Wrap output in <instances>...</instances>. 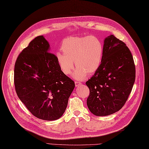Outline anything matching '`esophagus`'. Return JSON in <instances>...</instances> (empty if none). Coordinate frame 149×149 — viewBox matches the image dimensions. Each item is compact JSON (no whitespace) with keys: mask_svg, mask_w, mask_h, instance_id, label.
Masks as SVG:
<instances>
[{"mask_svg":"<svg viewBox=\"0 0 149 149\" xmlns=\"http://www.w3.org/2000/svg\"><path fill=\"white\" fill-rule=\"evenodd\" d=\"M81 84V82H79V81H75V87H78Z\"/></svg>","mask_w":149,"mask_h":149,"instance_id":"34e87169","label":"esophagus"}]
</instances>
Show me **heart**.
I'll return each mask as SVG.
<instances>
[{
  "label": "heart",
  "mask_w": 149,
  "mask_h": 149,
  "mask_svg": "<svg viewBox=\"0 0 149 149\" xmlns=\"http://www.w3.org/2000/svg\"><path fill=\"white\" fill-rule=\"evenodd\" d=\"M61 49L63 53H56V60L61 70L69 75L74 68V77L77 80L85 79L87 74L94 73L100 67L104 48L96 36L70 37L64 40Z\"/></svg>",
  "instance_id": "1"
}]
</instances>
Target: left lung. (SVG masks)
I'll return each mask as SVG.
<instances>
[{
    "label": "left lung",
    "instance_id": "8db88e82",
    "mask_svg": "<svg viewBox=\"0 0 149 149\" xmlns=\"http://www.w3.org/2000/svg\"><path fill=\"white\" fill-rule=\"evenodd\" d=\"M100 67L86 84L89 89L87 105L98 116L119 111L130 94L135 80V65L124 42L111 35L105 38Z\"/></svg>",
    "mask_w": 149,
    "mask_h": 149
}]
</instances>
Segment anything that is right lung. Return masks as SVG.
<instances>
[{"label": "right lung", "instance_id": "1", "mask_svg": "<svg viewBox=\"0 0 149 149\" xmlns=\"http://www.w3.org/2000/svg\"><path fill=\"white\" fill-rule=\"evenodd\" d=\"M49 49L43 36L30 42L17 58L14 82L17 96L33 115L52 121L63 115L75 84Z\"/></svg>", "mask_w": 149, "mask_h": 149}]
</instances>
